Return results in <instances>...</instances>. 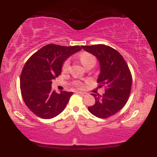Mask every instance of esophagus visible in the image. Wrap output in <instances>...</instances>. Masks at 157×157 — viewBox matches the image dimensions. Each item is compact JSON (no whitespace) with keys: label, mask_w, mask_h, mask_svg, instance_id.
Masks as SVG:
<instances>
[{"label":"esophagus","mask_w":157,"mask_h":157,"mask_svg":"<svg viewBox=\"0 0 157 157\" xmlns=\"http://www.w3.org/2000/svg\"><path fill=\"white\" fill-rule=\"evenodd\" d=\"M77 94H79L82 95V96H86V95L87 94H86V93H85V92H82V91H77Z\"/></svg>","instance_id":"esophagus-1"}]
</instances>
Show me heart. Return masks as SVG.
Wrapping results in <instances>:
<instances>
[{"instance_id": "1", "label": "heart", "mask_w": 157, "mask_h": 157, "mask_svg": "<svg viewBox=\"0 0 157 157\" xmlns=\"http://www.w3.org/2000/svg\"><path fill=\"white\" fill-rule=\"evenodd\" d=\"M80 60L82 63V64L85 66L86 63H88L91 62V61H95V58L93 55H91V54L89 53H82L81 54L80 56ZM69 64H70V61L69 60H66L64 62L63 65V71H66L69 68ZM77 86H80V84L79 82L77 83Z\"/></svg>"}]
</instances>
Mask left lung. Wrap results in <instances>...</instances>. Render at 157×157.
<instances>
[{
	"label": "left lung",
	"mask_w": 157,
	"mask_h": 157,
	"mask_svg": "<svg viewBox=\"0 0 157 157\" xmlns=\"http://www.w3.org/2000/svg\"><path fill=\"white\" fill-rule=\"evenodd\" d=\"M82 48L99 60L100 73L97 82L100 88L105 87L102 96L91 94L94 97L95 104L88 109L97 117H110L120 111L128 101L132 85L130 70L122 56L110 46L98 44L82 46Z\"/></svg>",
	"instance_id": "left-lung-1"
}]
</instances>
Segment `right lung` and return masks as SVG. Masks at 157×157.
Here are the masks:
<instances>
[{"label": "right lung", "mask_w": 157, "mask_h": 157, "mask_svg": "<svg viewBox=\"0 0 157 157\" xmlns=\"http://www.w3.org/2000/svg\"><path fill=\"white\" fill-rule=\"evenodd\" d=\"M81 49L77 46L48 44L26 61L20 80L21 94L27 107L37 117L52 119L66 108L73 92L52 91V80L61 74L64 61Z\"/></svg>", "instance_id": "add662e5"}]
</instances>
